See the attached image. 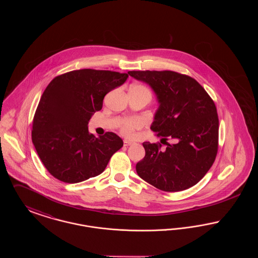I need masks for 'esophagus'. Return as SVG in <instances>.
<instances>
[{
    "mask_svg": "<svg viewBox=\"0 0 258 258\" xmlns=\"http://www.w3.org/2000/svg\"><path fill=\"white\" fill-rule=\"evenodd\" d=\"M133 144H134L133 141H130V140H126V139L123 140V145L124 146H130V145H133Z\"/></svg>",
    "mask_w": 258,
    "mask_h": 258,
    "instance_id": "obj_1",
    "label": "esophagus"
}]
</instances>
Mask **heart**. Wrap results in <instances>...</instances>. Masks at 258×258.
<instances>
[{
    "instance_id": "b5f03b06",
    "label": "heart",
    "mask_w": 258,
    "mask_h": 258,
    "mask_svg": "<svg viewBox=\"0 0 258 258\" xmlns=\"http://www.w3.org/2000/svg\"><path fill=\"white\" fill-rule=\"evenodd\" d=\"M132 89H135V90H139V91H145L150 93V91L148 90L147 88L141 85H135V86L132 87ZM151 94V93H150ZM143 125V121L140 118H130V119H125L123 120V123L121 124V133L125 136H133L135 135V131L141 128Z\"/></svg>"
}]
</instances>
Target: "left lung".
Returning <instances> with one entry per match:
<instances>
[{"instance_id": "obj_1", "label": "left lung", "mask_w": 258, "mask_h": 258, "mask_svg": "<svg viewBox=\"0 0 258 258\" xmlns=\"http://www.w3.org/2000/svg\"><path fill=\"white\" fill-rule=\"evenodd\" d=\"M128 74L155 92L160 106L151 130L166 145L163 149L160 143H143L145 157L136 164L138 176L163 191L194 186L217 157L219 117L215 102L196 79L184 74L171 71ZM169 139L172 144L166 142Z\"/></svg>"}]
</instances>
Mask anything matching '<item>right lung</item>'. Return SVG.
<instances>
[{
    "label": "right lung",
    "instance_id": "add662e5",
    "mask_svg": "<svg viewBox=\"0 0 258 258\" xmlns=\"http://www.w3.org/2000/svg\"><path fill=\"white\" fill-rule=\"evenodd\" d=\"M128 74L84 69L56 76L44 90L33 120L32 140L50 174L75 184L104 171L123 140L114 133H89L92 115L102 108L107 93Z\"/></svg>",
    "mask_w": 258,
    "mask_h": 258
}]
</instances>
